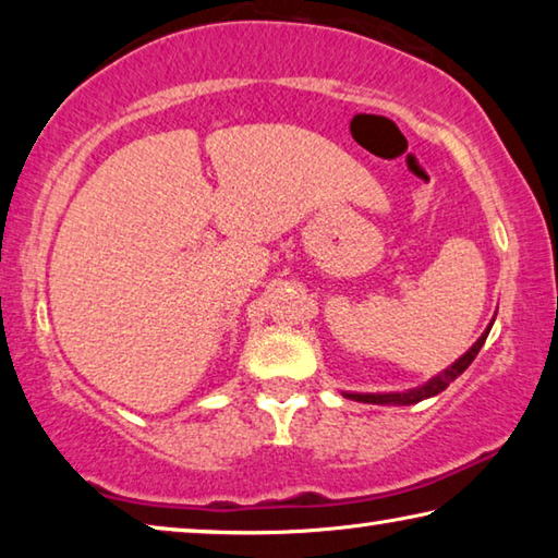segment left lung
Returning <instances> with one entry per match:
<instances>
[{"label":"left lung","instance_id":"obj_1","mask_svg":"<svg viewBox=\"0 0 558 558\" xmlns=\"http://www.w3.org/2000/svg\"><path fill=\"white\" fill-rule=\"evenodd\" d=\"M495 319L489 323V327L485 329L483 335H480V339L475 344H472L465 354H462L460 359H456L448 369H442L440 374L433 376L430 381L415 386V389H405V391H389V393H352V391H342L344 399H352V401H362V403H376V405H411V403H418L423 399H430V396H436L440 391H446L450 381H456L458 376L468 369V366L472 364V359L477 356L480 349H483L485 339L489 335V329H493Z\"/></svg>","mask_w":558,"mask_h":558}]
</instances>
